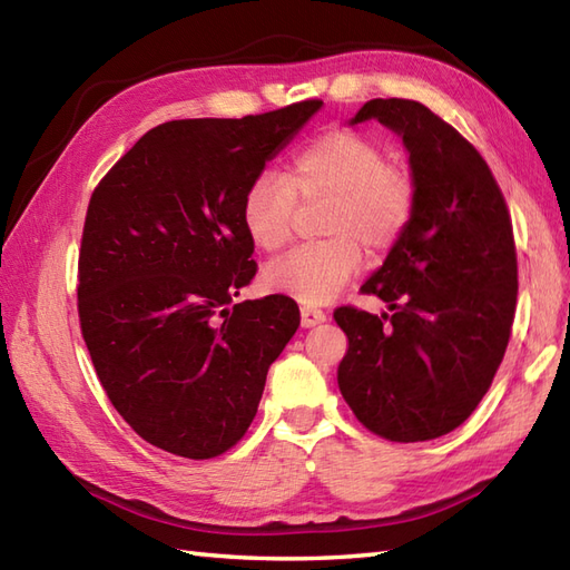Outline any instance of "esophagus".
<instances>
[{
  "mask_svg": "<svg viewBox=\"0 0 570 570\" xmlns=\"http://www.w3.org/2000/svg\"><path fill=\"white\" fill-rule=\"evenodd\" d=\"M323 321H325V311L313 308V306L301 308V325H304V328H313V325H318Z\"/></svg>",
  "mask_w": 570,
  "mask_h": 570,
  "instance_id": "obj_1",
  "label": "esophagus"
}]
</instances>
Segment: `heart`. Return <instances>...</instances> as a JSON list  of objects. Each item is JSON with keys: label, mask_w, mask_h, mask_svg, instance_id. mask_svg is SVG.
<instances>
[{"label": "heart", "mask_w": 570, "mask_h": 570, "mask_svg": "<svg viewBox=\"0 0 570 570\" xmlns=\"http://www.w3.org/2000/svg\"><path fill=\"white\" fill-rule=\"evenodd\" d=\"M301 200H328L323 233L331 239L296 247L266 264L264 286L301 304H328L362 266V249H390L414 215L416 186L404 166L386 161L377 141L335 129L301 147L284 178L262 171L249 180L239 223L262 252H276L292 233Z\"/></svg>", "instance_id": "obj_1"}]
</instances>
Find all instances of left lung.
<instances>
[{
    "label": "left lung",
    "mask_w": 570,
    "mask_h": 570,
    "mask_svg": "<svg viewBox=\"0 0 570 570\" xmlns=\"http://www.w3.org/2000/svg\"><path fill=\"white\" fill-rule=\"evenodd\" d=\"M377 119L402 137L414 215L362 292L382 316L341 306L347 335L337 386L362 426L386 441L451 433L485 396L517 308L510 210L468 139L414 100H370L350 125Z\"/></svg>",
    "instance_id": "8db88e82"
}]
</instances>
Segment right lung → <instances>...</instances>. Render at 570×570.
I'll list each match as a JSON object with an SVG mask.
<instances>
[{
    "label": "right lung",
    "instance_id": "add662e5",
    "mask_svg": "<svg viewBox=\"0 0 570 570\" xmlns=\"http://www.w3.org/2000/svg\"><path fill=\"white\" fill-rule=\"evenodd\" d=\"M321 107L164 122L92 193L78 259L82 337L119 416L161 451L205 460L233 448L298 328L294 298L233 301L257 274L239 205Z\"/></svg>",
    "mask_w": 570,
    "mask_h": 570
}]
</instances>
